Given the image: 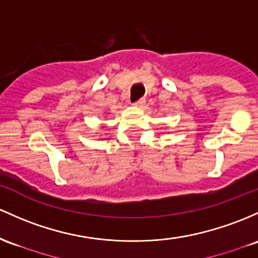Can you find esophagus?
I'll return each mask as SVG.
<instances>
[{
    "mask_svg": "<svg viewBox=\"0 0 258 258\" xmlns=\"http://www.w3.org/2000/svg\"><path fill=\"white\" fill-rule=\"evenodd\" d=\"M144 103H146V99H144V98H141L140 100L135 101L134 105H135V106H137V107H142V106L144 105Z\"/></svg>",
    "mask_w": 258,
    "mask_h": 258,
    "instance_id": "34e87169",
    "label": "esophagus"
}]
</instances>
